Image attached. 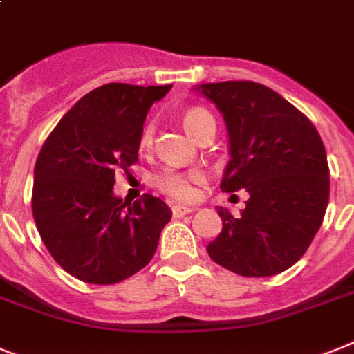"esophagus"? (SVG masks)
Segmentation results:
<instances>
[{
  "instance_id": "esophagus-1",
  "label": "esophagus",
  "mask_w": 354,
  "mask_h": 354,
  "mask_svg": "<svg viewBox=\"0 0 354 354\" xmlns=\"http://www.w3.org/2000/svg\"><path fill=\"white\" fill-rule=\"evenodd\" d=\"M194 209H191V207H185V205H172V216L174 218H182L185 216V214H189V212H192Z\"/></svg>"
}]
</instances>
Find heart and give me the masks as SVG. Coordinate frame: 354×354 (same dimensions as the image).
Instances as JSON below:
<instances>
[{
    "mask_svg": "<svg viewBox=\"0 0 354 354\" xmlns=\"http://www.w3.org/2000/svg\"><path fill=\"white\" fill-rule=\"evenodd\" d=\"M209 123H214V118H212L211 112L202 107H192L183 114V127L194 138H198V134ZM152 138H154V129H152V123H147L140 134V149L151 147ZM203 182H205V174L200 169L182 171V169L176 167H165L154 176V185L160 191L169 194L174 200H182V202L192 200L196 196V185H202Z\"/></svg>",
    "mask_w": 354,
    "mask_h": 354,
    "instance_id": "heart-1",
    "label": "heart"
}]
</instances>
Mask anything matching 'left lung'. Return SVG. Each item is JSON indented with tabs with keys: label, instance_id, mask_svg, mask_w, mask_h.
Instances as JSON below:
<instances>
[{
	"label": "left lung",
	"instance_id": "left-lung-1",
	"mask_svg": "<svg viewBox=\"0 0 354 354\" xmlns=\"http://www.w3.org/2000/svg\"><path fill=\"white\" fill-rule=\"evenodd\" d=\"M196 91L222 112L229 132L222 191L249 192L238 218L218 207L223 227L207 252L242 277L286 271L311 245L329 202L320 134L306 114L260 83H203Z\"/></svg>",
	"mask_w": 354,
	"mask_h": 354
}]
</instances>
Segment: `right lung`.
Masks as SVG:
<instances>
[{
	"label": "right lung",
	"instance_id": "1",
	"mask_svg": "<svg viewBox=\"0 0 354 354\" xmlns=\"http://www.w3.org/2000/svg\"><path fill=\"white\" fill-rule=\"evenodd\" d=\"M172 85L107 83L80 100L43 143L32 214L50 257L74 278L109 286L136 274L156 252L172 211L160 198L114 196L116 169L138 162L151 105Z\"/></svg>",
	"mask_w": 354,
	"mask_h": 354
}]
</instances>
